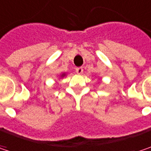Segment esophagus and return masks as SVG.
I'll use <instances>...</instances> for the list:
<instances>
[{
  "mask_svg": "<svg viewBox=\"0 0 151 151\" xmlns=\"http://www.w3.org/2000/svg\"><path fill=\"white\" fill-rule=\"evenodd\" d=\"M83 72H84L83 67H77V68H76V73H77L78 74H82Z\"/></svg>",
  "mask_w": 151,
  "mask_h": 151,
  "instance_id": "1",
  "label": "esophagus"
}]
</instances>
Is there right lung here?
Masks as SVG:
<instances>
[{"mask_svg": "<svg viewBox=\"0 0 151 151\" xmlns=\"http://www.w3.org/2000/svg\"><path fill=\"white\" fill-rule=\"evenodd\" d=\"M63 75H64V74H63ZM63 75H62V76H63Z\"/></svg>", "mask_w": 151, "mask_h": 151, "instance_id": "right-lung-1", "label": "right lung"}]
</instances>
